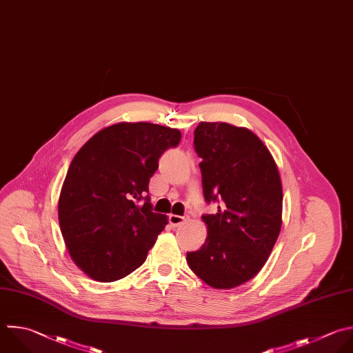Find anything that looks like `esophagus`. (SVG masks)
I'll return each instance as SVG.
<instances>
[{
    "label": "esophagus",
    "mask_w": 353,
    "mask_h": 353,
    "mask_svg": "<svg viewBox=\"0 0 353 353\" xmlns=\"http://www.w3.org/2000/svg\"><path fill=\"white\" fill-rule=\"evenodd\" d=\"M187 219L184 216H179V214H170L169 216V223L174 227H179L180 224H183Z\"/></svg>",
    "instance_id": "1"
}]
</instances>
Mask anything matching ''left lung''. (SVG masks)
I'll list each match as a JSON object with an SVG mask.
<instances>
[{
  "label": "left lung",
  "instance_id": "1",
  "mask_svg": "<svg viewBox=\"0 0 353 353\" xmlns=\"http://www.w3.org/2000/svg\"><path fill=\"white\" fill-rule=\"evenodd\" d=\"M194 148L202 159L203 196L219 202L203 214L208 236L187 252L190 269L208 285L230 290L254 279L268 262L281 230L283 187L268 147L245 128L201 122Z\"/></svg>",
  "mask_w": 353,
  "mask_h": 353
}]
</instances>
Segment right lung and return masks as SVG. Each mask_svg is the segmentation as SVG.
Returning a JSON list of instances; mask_svg holds the SVG:
<instances>
[{
  "mask_svg": "<svg viewBox=\"0 0 353 353\" xmlns=\"http://www.w3.org/2000/svg\"><path fill=\"white\" fill-rule=\"evenodd\" d=\"M181 133L154 123H117L74 155L58 202L62 237L73 262L110 283L139 269L168 217L152 212L148 184L161 155Z\"/></svg>",
  "mask_w": 353,
  "mask_h": 353,
  "instance_id": "right-lung-1",
  "label": "right lung"
}]
</instances>
